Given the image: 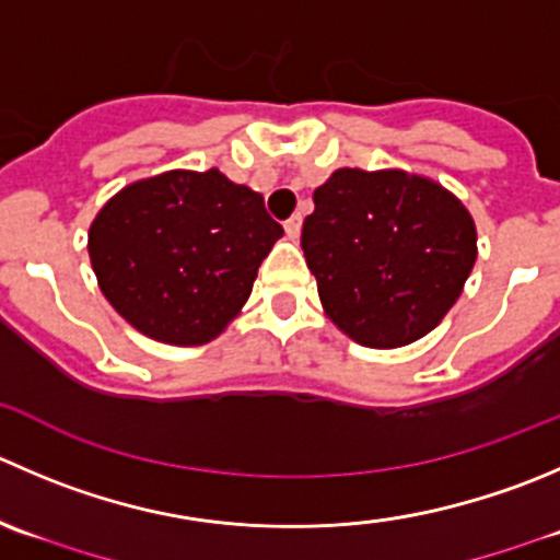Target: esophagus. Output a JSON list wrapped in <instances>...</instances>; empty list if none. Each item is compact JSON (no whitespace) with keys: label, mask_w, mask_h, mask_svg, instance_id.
I'll list each match as a JSON object with an SVG mask.
<instances>
[{"label":"esophagus","mask_w":560,"mask_h":560,"mask_svg":"<svg viewBox=\"0 0 560 560\" xmlns=\"http://www.w3.org/2000/svg\"><path fill=\"white\" fill-rule=\"evenodd\" d=\"M301 226H303V219H301V215H292V219H287V221H284V232H287V235L292 237V241H295V237L301 235Z\"/></svg>","instance_id":"1"}]
</instances>
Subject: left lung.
I'll return each mask as SVG.
<instances>
[{
    "label": "left lung",
    "mask_w": 560,
    "mask_h": 560,
    "mask_svg": "<svg viewBox=\"0 0 560 560\" xmlns=\"http://www.w3.org/2000/svg\"><path fill=\"white\" fill-rule=\"evenodd\" d=\"M325 314L374 350L430 334L463 295L476 262L465 205L401 170H336L314 191L301 232Z\"/></svg>",
    "instance_id": "8db88e82"
}]
</instances>
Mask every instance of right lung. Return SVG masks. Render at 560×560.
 I'll use <instances>...</instances> for the list:
<instances>
[{"mask_svg": "<svg viewBox=\"0 0 560 560\" xmlns=\"http://www.w3.org/2000/svg\"><path fill=\"white\" fill-rule=\"evenodd\" d=\"M281 235L262 194L219 170H172L108 199L86 248L119 317L155 341L194 347L241 314Z\"/></svg>", "mask_w": 560, "mask_h": 560, "instance_id": "right-lung-1", "label": "right lung"}]
</instances>
